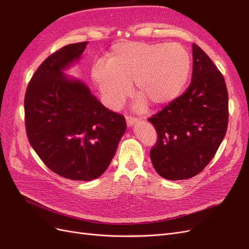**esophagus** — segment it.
<instances>
[{
	"label": "esophagus",
	"mask_w": 249,
	"mask_h": 249,
	"mask_svg": "<svg viewBox=\"0 0 249 249\" xmlns=\"http://www.w3.org/2000/svg\"><path fill=\"white\" fill-rule=\"evenodd\" d=\"M125 120H126V124L129 127L133 126L135 124H137V122H138L137 118H134V117H131V116H126Z\"/></svg>",
	"instance_id": "34e87169"
}]
</instances>
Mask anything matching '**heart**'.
Segmentation results:
<instances>
[{
	"label": "heart",
	"instance_id": "heart-1",
	"mask_svg": "<svg viewBox=\"0 0 249 249\" xmlns=\"http://www.w3.org/2000/svg\"><path fill=\"white\" fill-rule=\"evenodd\" d=\"M191 71V57L179 43L120 41L113 44L107 61L91 66V78L105 104L117 110L135 90L134 108L143 111L148 103L163 107L182 93Z\"/></svg>",
	"mask_w": 249,
	"mask_h": 249
}]
</instances>
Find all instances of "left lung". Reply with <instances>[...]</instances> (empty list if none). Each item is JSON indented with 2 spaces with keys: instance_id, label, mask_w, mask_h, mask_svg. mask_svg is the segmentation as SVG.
I'll use <instances>...</instances> for the list:
<instances>
[{
  "instance_id": "left-lung-1",
  "label": "left lung",
  "mask_w": 249,
  "mask_h": 249,
  "mask_svg": "<svg viewBox=\"0 0 249 249\" xmlns=\"http://www.w3.org/2000/svg\"><path fill=\"white\" fill-rule=\"evenodd\" d=\"M189 87L148 119L158 133L150 150L153 166L170 180L196 176L213 159L225 136L229 96L224 78L210 57L192 44Z\"/></svg>"
}]
</instances>
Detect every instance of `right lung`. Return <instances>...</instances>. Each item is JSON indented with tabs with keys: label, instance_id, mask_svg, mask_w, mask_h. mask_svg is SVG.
I'll return each instance as SVG.
<instances>
[{
	"label": "right lung",
	"instance_id": "1",
	"mask_svg": "<svg viewBox=\"0 0 249 249\" xmlns=\"http://www.w3.org/2000/svg\"><path fill=\"white\" fill-rule=\"evenodd\" d=\"M86 46L71 43L49 56L25 95L30 144L52 171L73 180L101 177L126 129L123 115L105 107L82 80L65 73Z\"/></svg>",
	"mask_w": 249,
	"mask_h": 249
}]
</instances>
